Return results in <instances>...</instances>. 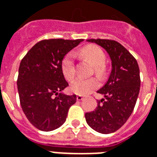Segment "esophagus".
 Listing matches in <instances>:
<instances>
[{"mask_svg": "<svg viewBox=\"0 0 157 157\" xmlns=\"http://www.w3.org/2000/svg\"><path fill=\"white\" fill-rule=\"evenodd\" d=\"M82 99H83V96H76V100H77V101H82Z\"/></svg>", "mask_w": 157, "mask_h": 157, "instance_id": "34e87169", "label": "esophagus"}]
</instances>
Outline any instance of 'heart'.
Listing matches in <instances>:
<instances>
[{
  "mask_svg": "<svg viewBox=\"0 0 157 157\" xmlns=\"http://www.w3.org/2000/svg\"><path fill=\"white\" fill-rule=\"evenodd\" d=\"M78 53L82 59L93 66L92 71L97 77L103 78L105 76L107 71L106 65L104 62L105 56L99 46L87 45L79 50ZM61 71L65 79L68 82H71L75 78V67L71 53H68L63 58L61 61ZM98 86L99 83L96 79H76L71 85V90L78 95H86L96 90Z\"/></svg>",
  "mask_w": 157,
  "mask_h": 157,
  "instance_id": "heart-1",
  "label": "heart"
}]
</instances>
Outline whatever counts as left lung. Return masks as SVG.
<instances>
[{
  "mask_svg": "<svg viewBox=\"0 0 157 157\" xmlns=\"http://www.w3.org/2000/svg\"><path fill=\"white\" fill-rule=\"evenodd\" d=\"M107 52L111 60V75L105 86L97 90L104 96L97 107L85 114L91 128L102 134L117 132L126 122L134 110L140 91V70L136 60L114 40L90 39Z\"/></svg>",
  "mask_w": 157,
  "mask_h": 157,
  "instance_id": "1",
  "label": "left lung"
}]
</instances>
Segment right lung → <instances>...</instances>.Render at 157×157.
<instances>
[{"instance_id":"obj_1","label":"right lung","mask_w":157,"mask_h":157,"mask_svg":"<svg viewBox=\"0 0 157 157\" xmlns=\"http://www.w3.org/2000/svg\"><path fill=\"white\" fill-rule=\"evenodd\" d=\"M82 40H40L21 61L17 78L21 105L29 121L40 131L51 132L62 126L70 107L76 101L75 95L61 93L68 86L61 61Z\"/></svg>"}]
</instances>
